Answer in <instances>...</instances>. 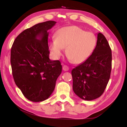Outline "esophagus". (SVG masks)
<instances>
[{"label":"esophagus","instance_id":"obj_1","mask_svg":"<svg viewBox=\"0 0 127 127\" xmlns=\"http://www.w3.org/2000/svg\"><path fill=\"white\" fill-rule=\"evenodd\" d=\"M69 67L67 66V65H64L63 67H62V69H63L64 71H67L69 70Z\"/></svg>","mask_w":127,"mask_h":127}]
</instances>
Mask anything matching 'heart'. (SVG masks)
I'll return each mask as SVG.
<instances>
[{"instance_id":"heart-1","label":"heart","mask_w":127,"mask_h":127,"mask_svg":"<svg viewBox=\"0 0 127 127\" xmlns=\"http://www.w3.org/2000/svg\"><path fill=\"white\" fill-rule=\"evenodd\" d=\"M96 39L91 32H86L76 26L63 27L55 33V39L49 42V48L55 59H59L65 48V54L71 62L80 64L86 61L94 50Z\"/></svg>"}]
</instances>
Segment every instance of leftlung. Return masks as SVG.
I'll list each match as a JSON object with an SVG mask.
<instances>
[{"label": "left lung", "mask_w": 127, "mask_h": 127, "mask_svg": "<svg viewBox=\"0 0 127 127\" xmlns=\"http://www.w3.org/2000/svg\"><path fill=\"white\" fill-rule=\"evenodd\" d=\"M112 50L105 36L98 33L92 54L72 69L73 90L81 99L91 100L102 95L110 79Z\"/></svg>", "instance_id": "8db88e82"}]
</instances>
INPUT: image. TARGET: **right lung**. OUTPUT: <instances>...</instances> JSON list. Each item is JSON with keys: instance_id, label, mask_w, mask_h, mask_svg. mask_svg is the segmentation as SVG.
<instances>
[{"instance_id": "add662e5", "label": "right lung", "mask_w": 127, "mask_h": 127, "mask_svg": "<svg viewBox=\"0 0 127 127\" xmlns=\"http://www.w3.org/2000/svg\"><path fill=\"white\" fill-rule=\"evenodd\" d=\"M56 23L48 21L25 29L12 46L10 62L14 80L31 101L41 102L49 98L62 72L60 61L49 58L47 31Z\"/></svg>"}]
</instances>
